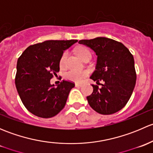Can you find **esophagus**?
<instances>
[{"label":"esophagus","mask_w":153,"mask_h":153,"mask_svg":"<svg viewBox=\"0 0 153 153\" xmlns=\"http://www.w3.org/2000/svg\"><path fill=\"white\" fill-rule=\"evenodd\" d=\"M75 86H76V87H81V86H82V84H75Z\"/></svg>","instance_id":"34e87169"}]
</instances>
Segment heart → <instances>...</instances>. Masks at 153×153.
Here are the masks:
<instances>
[{
	"mask_svg": "<svg viewBox=\"0 0 153 153\" xmlns=\"http://www.w3.org/2000/svg\"><path fill=\"white\" fill-rule=\"evenodd\" d=\"M76 53L78 56L81 58V60L84 61L86 58H91V52L87 48L85 47H79L76 49ZM67 56V52H65L61 56V60H60V66L64 67L65 64L66 58ZM89 72L86 70H69L68 72L64 74V78L67 81H72L75 83H81L83 81V80L88 76Z\"/></svg>",
	"mask_w": 153,
	"mask_h": 153,
	"instance_id": "1",
	"label": "heart"
}]
</instances>
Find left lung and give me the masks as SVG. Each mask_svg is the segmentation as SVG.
Here are the masks:
<instances>
[{"instance_id": "8db88e82", "label": "left lung", "mask_w": 153, "mask_h": 153, "mask_svg": "<svg viewBox=\"0 0 153 153\" xmlns=\"http://www.w3.org/2000/svg\"><path fill=\"white\" fill-rule=\"evenodd\" d=\"M79 44L95 52L97 64L90 78L101 87L93 85V92L86 97L89 106L102 115H111L121 110L130 98L136 82L135 61L123 44L104 37L81 40Z\"/></svg>"}]
</instances>
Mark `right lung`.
Here are the masks:
<instances>
[{
    "label": "right lung",
    "mask_w": 153,
    "mask_h": 153,
    "mask_svg": "<svg viewBox=\"0 0 153 153\" xmlns=\"http://www.w3.org/2000/svg\"><path fill=\"white\" fill-rule=\"evenodd\" d=\"M77 41L50 40L38 43L27 47L18 58L16 89L24 105L33 115L52 118L65 106L75 84L62 81L55 86L50 79L59 72L64 51Z\"/></svg>",
    "instance_id": "add662e5"
}]
</instances>
